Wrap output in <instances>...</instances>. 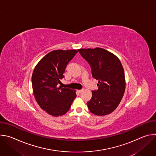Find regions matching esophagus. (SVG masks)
I'll return each mask as SVG.
<instances>
[{
    "instance_id": "esophagus-1",
    "label": "esophagus",
    "mask_w": 156,
    "mask_h": 156,
    "mask_svg": "<svg viewBox=\"0 0 156 156\" xmlns=\"http://www.w3.org/2000/svg\"><path fill=\"white\" fill-rule=\"evenodd\" d=\"M83 89H82V90H78L77 91H78V93L79 94H80V93H81L83 92Z\"/></svg>"
}]
</instances>
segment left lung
<instances>
[{
	"label": "left lung",
	"mask_w": 156,
	"mask_h": 156,
	"mask_svg": "<svg viewBox=\"0 0 156 156\" xmlns=\"http://www.w3.org/2000/svg\"><path fill=\"white\" fill-rule=\"evenodd\" d=\"M78 51L90 64L93 77L98 80V90L92 91V98L87 102L89 110L99 116L112 113L119 105L125 90V73L120 60L102 48Z\"/></svg>",
	"instance_id": "1"
}]
</instances>
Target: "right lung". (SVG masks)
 Instances as JSON below:
<instances>
[{"label": "right lung", "instance_id": "obj_1", "mask_svg": "<svg viewBox=\"0 0 156 156\" xmlns=\"http://www.w3.org/2000/svg\"><path fill=\"white\" fill-rule=\"evenodd\" d=\"M76 50H56L48 53L37 64L32 75L34 96L40 107L58 117L66 114L76 97L75 91L60 84L69 62Z\"/></svg>", "mask_w": 156, "mask_h": 156}]
</instances>
